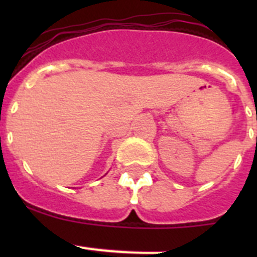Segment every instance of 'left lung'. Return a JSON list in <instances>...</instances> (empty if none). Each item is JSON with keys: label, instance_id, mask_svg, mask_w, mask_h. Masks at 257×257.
I'll use <instances>...</instances> for the list:
<instances>
[{"label": "left lung", "instance_id": "8db88e82", "mask_svg": "<svg viewBox=\"0 0 257 257\" xmlns=\"http://www.w3.org/2000/svg\"><path fill=\"white\" fill-rule=\"evenodd\" d=\"M256 118H257V115H256ZM256 143H257V138H256Z\"/></svg>", "mask_w": 257, "mask_h": 257}]
</instances>
